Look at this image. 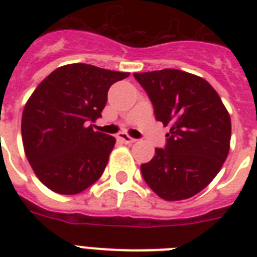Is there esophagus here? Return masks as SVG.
Instances as JSON below:
<instances>
[{
  "label": "esophagus",
  "instance_id": "1",
  "mask_svg": "<svg viewBox=\"0 0 257 257\" xmlns=\"http://www.w3.org/2000/svg\"><path fill=\"white\" fill-rule=\"evenodd\" d=\"M117 139H118L121 143H124V144H133V143L136 141L133 137H129L128 135H125V133H118Z\"/></svg>",
  "mask_w": 257,
  "mask_h": 257
}]
</instances>
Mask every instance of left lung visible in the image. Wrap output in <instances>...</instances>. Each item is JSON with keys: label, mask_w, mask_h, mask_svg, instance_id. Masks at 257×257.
<instances>
[{"label": "left lung", "mask_w": 257, "mask_h": 257, "mask_svg": "<svg viewBox=\"0 0 257 257\" xmlns=\"http://www.w3.org/2000/svg\"><path fill=\"white\" fill-rule=\"evenodd\" d=\"M148 94L155 117L169 126L167 144L140 169L157 196L177 201L203 191L229 152L231 117L204 78L177 69L133 74Z\"/></svg>", "instance_id": "obj_1"}]
</instances>
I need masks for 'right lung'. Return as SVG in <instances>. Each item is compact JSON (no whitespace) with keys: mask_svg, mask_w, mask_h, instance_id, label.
Listing matches in <instances>:
<instances>
[{"mask_svg":"<svg viewBox=\"0 0 257 257\" xmlns=\"http://www.w3.org/2000/svg\"><path fill=\"white\" fill-rule=\"evenodd\" d=\"M129 73L88 64L58 68L36 88L22 112L25 155L44 185L76 195L100 179L116 139L94 132L108 90Z\"/></svg>","mask_w":257,"mask_h":257,"instance_id":"1","label":"right lung"}]
</instances>
